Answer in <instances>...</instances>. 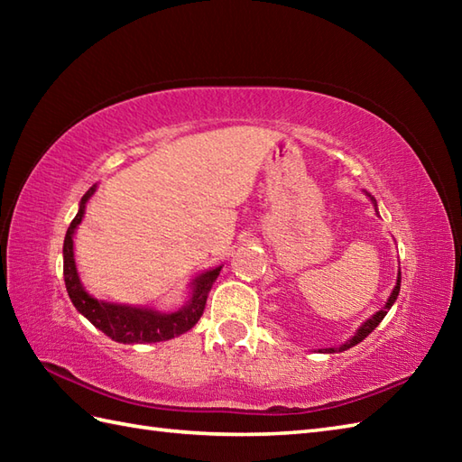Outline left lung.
<instances>
[{"mask_svg": "<svg viewBox=\"0 0 462 462\" xmlns=\"http://www.w3.org/2000/svg\"><path fill=\"white\" fill-rule=\"evenodd\" d=\"M367 196H369V200L373 202V206H375V212H377V202H375V199H373V196L369 194V192H365ZM379 214V212H377ZM399 290H401V268H399V272H397V283H395V288H393V291H391V296L387 298V301H385V306H383L381 310H377L375 313H373V316L369 318V319H365L361 323V326L357 328V331L353 333V336L346 341V343H341L339 347H328V349H323L321 353H341V351H346V349H349V347H353V346H357L359 341H363L365 339L369 333L375 329L379 323H381V319L387 316V311L391 310V306H393L395 303V300H397V296H399Z\"/></svg>", "mask_w": 462, "mask_h": 462, "instance_id": "8db88e82", "label": "left lung"}]
</instances>
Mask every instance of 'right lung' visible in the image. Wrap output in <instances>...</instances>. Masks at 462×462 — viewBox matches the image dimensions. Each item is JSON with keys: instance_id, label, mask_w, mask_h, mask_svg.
Masks as SVG:
<instances>
[{"instance_id": "obj_1", "label": "right lung", "mask_w": 462, "mask_h": 462, "mask_svg": "<svg viewBox=\"0 0 462 462\" xmlns=\"http://www.w3.org/2000/svg\"><path fill=\"white\" fill-rule=\"evenodd\" d=\"M95 190L97 184H93L91 189L83 194L79 210H77L73 222L69 224L63 242L65 288L77 311L89 319L97 329H101L105 336H109L113 341L119 343L169 341L192 329L202 316L206 300H208V291L212 290V283L216 282V278H218L222 266H216L212 270L199 273V276L190 282V298L186 300L182 308L174 311H161L149 306H131V303L97 300L85 290L75 263L73 236L77 232V226L83 222L87 202H89Z\"/></svg>"}]
</instances>
